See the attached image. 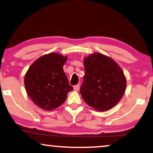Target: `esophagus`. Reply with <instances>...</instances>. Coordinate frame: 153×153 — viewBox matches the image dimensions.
Returning <instances> with one entry per match:
<instances>
[{
    "instance_id": "1",
    "label": "esophagus",
    "mask_w": 153,
    "mask_h": 153,
    "mask_svg": "<svg viewBox=\"0 0 153 153\" xmlns=\"http://www.w3.org/2000/svg\"><path fill=\"white\" fill-rule=\"evenodd\" d=\"M79 88H80V85H79V84L75 85V86H74V90L76 91H78L79 90Z\"/></svg>"
}]
</instances>
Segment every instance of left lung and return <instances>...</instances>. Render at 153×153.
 <instances>
[{
    "mask_svg": "<svg viewBox=\"0 0 153 153\" xmlns=\"http://www.w3.org/2000/svg\"><path fill=\"white\" fill-rule=\"evenodd\" d=\"M85 76L80 88L81 97L99 112L116 105L124 94L126 80L117 63L110 57L93 53L84 59Z\"/></svg>",
    "mask_w": 153,
    "mask_h": 153,
    "instance_id": "left-lung-1",
    "label": "left lung"
}]
</instances>
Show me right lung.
<instances>
[{
    "instance_id": "obj_1",
    "label": "right lung",
    "mask_w": 153,
    "mask_h": 153,
    "mask_svg": "<svg viewBox=\"0 0 153 153\" xmlns=\"http://www.w3.org/2000/svg\"><path fill=\"white\" fill-rule=\"evenodd\" d=\"M67 56L52 53L38 58L26 73L25 86L27 94L36 105L51 111L58 108L72 91L63 70Z\"/></svg>"
}]
</instances>
